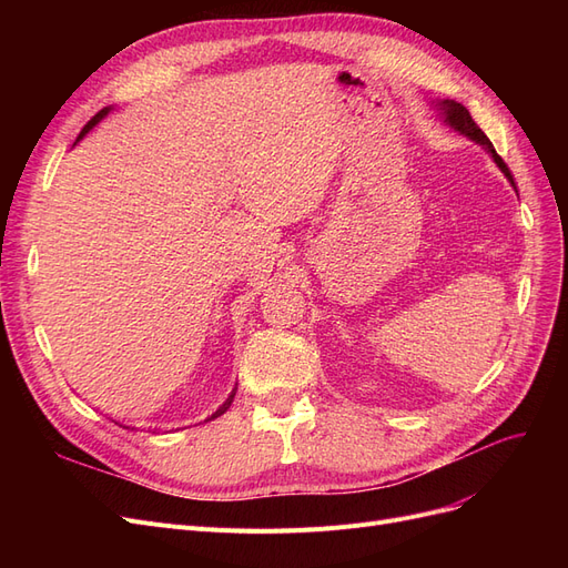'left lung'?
<instances>
[{
  "instance_id": "obj_1",
  "label": "left lung",
  "mask_w": 568,
  "mask_h": 568,
  "mask_svg": "<svg viewBox=\"0 0 568 568\" xmlns=\"http://www.w3.org/2000/svg\"><path fill=\"white\" fill-rule=\"evenodd\" d=\"M436 109L440 111V115L445 118V123H448L450 128H455L459 134H464V136H469L471 142H476V144H480L484 146L490 156H493V161L497 163V168L503 170L505 173V178L511 182V186L517 189V184H514V178H511V173H509V168H507V163L497 156V151H495V146L490 144V140L488 136L484 134V130H480L476 123H474V118H471V113L464 109L462 104H457L455 99H443V101H436Z\"/></svg>"
}]
</instances>
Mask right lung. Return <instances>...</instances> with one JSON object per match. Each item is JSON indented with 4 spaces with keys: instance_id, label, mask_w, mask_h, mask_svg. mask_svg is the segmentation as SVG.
I'll return each mask as SVG.
<instances>
[{
    "instance_id": "1",
    "label": "right lung",
    "mask_w": 568,
    "mask_h": 568,
    "mask_svg": "<svg viewBox=\"0 0 568 568\" xmlns=\"http://www.w3.org/2000/svg\"><path fill=\"white\" fill-rule=\"evenodd\" d=\"M109 111H111V106H106V109H101V111H99V113H97V115H94V118L90 120V123L82 128V132H80V136H78V140H82V136H84V134H88V132H90V130H92V128H94V125L99 123V120H101V118H104V115H109ZM234 393H236V390H234ZM234 393L230 395V398H227L225 403H222V405H220V407H217V409L213 412V417H211V419H215V417H220V415H225V412H227V409H230V405H232V400H234Z\"/></svg>"
}]
</instances>
